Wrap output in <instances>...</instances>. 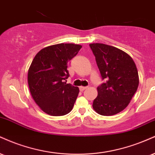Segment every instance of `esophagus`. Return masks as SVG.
Wrapping results in <instances>:
<instances>
[{
	"label": "esophagus",
	"mask_w": 155,
	"mask_h": 155,
	"mask_svg": "<svg viewBox=\"0 0 155 155\" xmlns=\"http://www.w3.org/2000/svg\"><path fill=\"white\" fill-rule=\"evenodd\" d=\"M86 89H87V87H79L80 91H81V92H83V91L85 90Z\"/></svg>",
	"instance_id": "34e87169"
}]
</instances>
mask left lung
<instances>
[{"instance_id": "left-lung-1", "label": "left lung", "mask_w": 155, "mask_h": 155, "mask_svg": "<svg viewBox=\"0 0 155 155\" xmlns=\"http://www.w3.org/2000/svg\"><path fill=\"white\" fill-rule=\"evenodd\" d=\"M95 56L102 79L93 109L98 114L109 116L127 107L137 92L139 80L135 63L128 54L113 46L89 44Z\"/></svg>"}]
</instances>
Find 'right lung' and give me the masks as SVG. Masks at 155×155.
Here are the masks:
<instances>
[{"mask_svg": "<svg viewBox=\"0 0 155 155\" xmlns=\"http://www.w3.org/2000/svg\"><path fill=\"white\" fill-rule=\"evenodd\" d=\"M82 46L61 43L39 51L28 71L31 94L42 111L53 116H61L71 111L79 89L65 80L69 76L68 61Z\"/></svg>", "mask_w": 155, "mask_h": 155, "instance_id": "1", "label": "right lung"}]
</instances>
